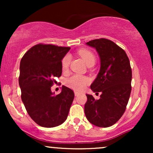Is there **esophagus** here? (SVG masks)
<instances>
[{"label": "esophagus", "instance_id": "esophagus-1", "mask_svg": "<svg viewBox=\"0 0 153 153\" xmlns=\"http://www.w3.org/2000/svg\"><path fill=\"white\" fill-rule=\"evenodd\" d=\"M74 94H75V96H78L79 94H80V92H78V91H75Z\"/></svg>", "mask_w": 153, "mask_h": 153}]
</instances>
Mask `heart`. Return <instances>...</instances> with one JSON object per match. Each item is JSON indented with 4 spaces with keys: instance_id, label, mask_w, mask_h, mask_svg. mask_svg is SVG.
Masks as SVG:
<instances>
[{
    "instance_id": "heart-1",
    "label": "heart",
    "mask_w": 153,
    "mask_h": 153,
    "mask_svg": "<svg viewBox=\"0 0 153 153\" xmlns=\"http://www.w3.org/2000/svg\"><path fill=\"white\" fill-rule=\"evenodd\" d=\"M78 54L83 59L84 62L86 63L87 65L91 64V63H95L96 58H95L94 54L90 50L82 49V50L78 51ZM71 57L70 54H67L64 56V57L62 59V62H61V66H62V69L63 71H65L68 69L70 62H71ZM90 82L91 80L88 77L75 74L67 79L65 83L68 87H70L72 89H74L76 91H81L83 88H85L90 83Z\"/></svg>"
}]
</instances>
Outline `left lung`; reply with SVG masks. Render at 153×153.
<instances>
[{
	"mask_svg": "<svg viewBox=\"0 0 153 153\" xmlns=\"http://www.w3.org/2000/svg\"><path fill=\"white\" fill-rule=\"evenodd\" d=\"M86 45L96 49L101 59L99 73L91 88L101 94L98 100L86 94L85 114L94 125L108 127L122 117L129 101L131 90L130 62L124 50L109 39H97Z\"/></svg>",
	"mask_w": 153,
	"mask_h": 153,
	"instance_id": "8db88e82",
	"label": "left lung"
}]
</instances>
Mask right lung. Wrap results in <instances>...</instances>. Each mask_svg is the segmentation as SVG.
<instances>
[{
    "label": "right lung",
    "instance_id": "1",
    "mask_svg": "<svg viewBox=\"0 0 153 153\" xmlns=\"http://www.w3.org/2000/svg\"><path fill=\"white\" fill-rule=\"evenodd\" d=\"M71 47L39 44L24 54L20 62L19 86L26 111L36 124L54 127L67 119L74 92L62 87L60 94L51 91L54 77L62 75L61 62Z\"/></svg>",
    "mask_w": 153,
    "mask_h": 153
}]
</instances>
